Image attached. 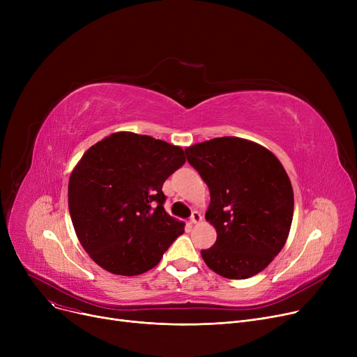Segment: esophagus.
<instances>
[{
	"mask_svg": "<svg viewBox=\"0 0 357 357\" xmlns=\"http://www.w3.org/2000/svg\"><path fill=\"white\" fill-rule=\"evenodd\" d=\"M190 221H191V224H198V222L202 221V215L198 211H194L191 218H190Z\"/></svg>",
	"mask_w": 357,
	"mask_h": 357,
	"instance_id": "1",
	"label": "esophagus"
}]
</instances>
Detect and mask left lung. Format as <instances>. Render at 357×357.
I'll return each mask as SVG.
<instances>
[{"mask_svg":"<svg viewBox=\"0 0 357 357\" xmlns=\"http://www.w3.org/2000/svg\"><path fill=\"white\" fill-rule=\"evenodd\" d=\"M185 153L211 195L205 220L217 240L201 250L204 261L229 279L257 275L282 250L291 230L294 191L282 163L240 137L197 143Z\"/></svg>","mask_w":357,"mask_h":357,"instance_id":"left-lung-1","label":"left lung"}]
</instances>
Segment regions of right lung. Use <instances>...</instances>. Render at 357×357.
<instances>
[{
  "mask_svg": "<svg viewBox=\"0 0 357 357\" xmlns=\"http://www.w3.org/2000/svg\"><path fill=\"white\" fill-rule=\"evenodd\" d=\"M185 163L179 146L119 131L91 146L68 185L72 224L102 269L133 276L155 268L185 224L169 215L163 182Z\"/></svg>",
  "mask_w": 357,
  "mask_h": 357,
  "instance_id": "add662e5",
  "label": "right lung"
}]
</instances>
